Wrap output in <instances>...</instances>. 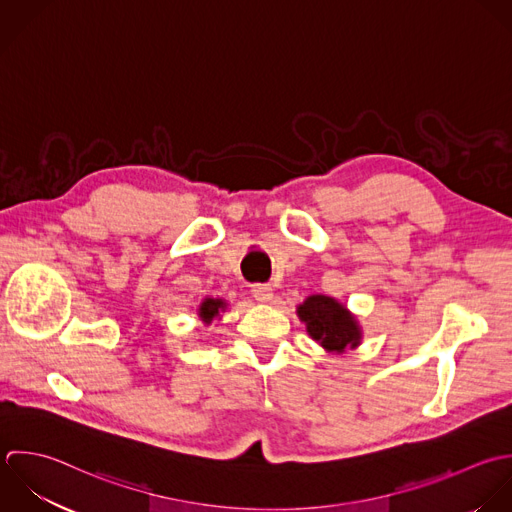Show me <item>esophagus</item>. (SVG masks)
<instances>
[{"label": "esophagus", "mask_w": 512, "mask_h": 512, "mask_svg": "<svg viewBox=\"0 0 512 512\" xmlns=\"http://www.w3.org/2000/svg\"><path fill=\"white\" fill-rule=\"evenodd\" d=\"M253 295H255V299L257 301H261V303H269V301H273V289L269 287V285H253Z\"/></svg>", "instance_id": "obj_1"}]
</instances>
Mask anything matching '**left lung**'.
Segmentation results:
<instances>
[{
    "label": "left lung",
    "instance_id": "left-lung-1",
    "mask_svg": "<svg viewBox=\"0 0 512 512\" xmlns=\"http://www.w3.org/2000/svg\"><path fill=\"white\" fill-rule=\"evenodd\" d=\"M301 321L307 323L309 335L325 349L343 353L347 347H357L361 331L355 319L335 299L313 295L297 309Z\"/></svg>",
    "mask_w": 512,
    "mask_h": 512
}]
</instances>
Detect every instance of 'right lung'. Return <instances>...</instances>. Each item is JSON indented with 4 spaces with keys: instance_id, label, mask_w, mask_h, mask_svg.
Masks as SVG:
<instances>
[{
    "instance_id": "1",
    "label": "right lung",
    "mask_w": 512,
    "mask_h": 512,
    "mask_svg": "<svg viewBox=\"0 0 512 512\" xmlns=\"http://www.w3.org/2000/svg\"><path fill=\"white\" fill-rule=\"evenodd\" d=\"M223 307H225V303L221 299H205L199 307V317L205 321H211Z\"/></svg>"
}]
</instances>
